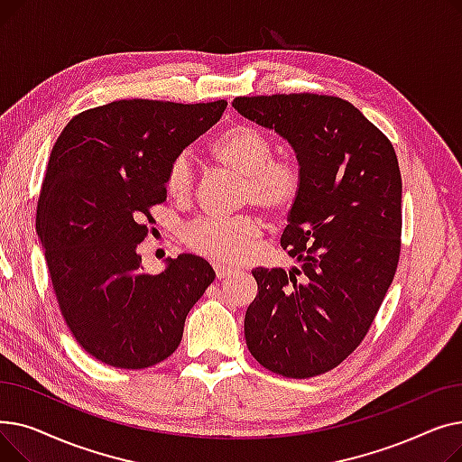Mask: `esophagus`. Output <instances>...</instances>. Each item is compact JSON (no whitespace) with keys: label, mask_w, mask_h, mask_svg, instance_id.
<instances>
[{"label":"esophagus","mask_w":462,"mask_h":462,"mask_svg":"<svg viewBox=\"0 0 462 462\" xmlns=\"http://www.w3.org/2000/svg\"><path fill=\"white\" fill-rule=\"evenodd\" d=\"M215 273L218 279H226L234 273V268H226V265H221V263H215Z\"/></svg>","instance_id":"obj_1"}]
</instances>
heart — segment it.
Segmentation results:
<instances>
[{"mask_svg":"<svg viewBox=\"0 0 462 462\" xmlns=\"http://www.w3.org/2000/svg\"><path fill=\"white\" fill-rule=\"evenodd\" d=\"M217 162L244 176L241 200L265 213L281 217L292 211L303 189L301 170L292 161H275L272 140L249 125H234L211 143ZM192 185V168L187 155H178L168 166L166 190L185 199ZM260 236V223L251 215L232 218L202 217L183 230L185 244L218 263H236L249 256Z\"/></svg>","mask_w":462,"mask_h":462,"instance_id":"1","label":"heart"}]
</instances>
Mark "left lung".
Segmentation results:
<instances>
[{
    "mask_svg": "<svg viewBox=\"0 0 462 462\" xmlns=\"http://www.w3.org/2000/svg\"><path fill=\"white\" fill-rule=\"evenodd\" d=\"M232 106L284 138L303 176L281 236L301 270H253L249 352L286 378L328 373L367 335L397 270L402 183L395 150L338 97H236Z\"/></svg>",
    "mask_w": 462,
    "mask_h": 462,
    "instance_id": "left-lung-1",
    "label": "left lung"
}]
</instances>
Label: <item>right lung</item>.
Masks as SVG:
<instances>
[{
	"mask_svg": "<svg viewBox=\"0 0 462 462\" xmlns=\"http://www.w3.org/2000/svg\"><path fill=\"white\" fill-rule=\"evenodd\" d=\"M226 101H114L72 117L56 140L37 204V236L77 343L117 369L153 367L181 343L215 272L194 254L143 273L138 245L166 172L213 127Z\"/></svg>",
	"mask_w": 462,
	"mask_h": 462,
	"instance_id": "1",
	"label": "right lung"
}]
</instances>
